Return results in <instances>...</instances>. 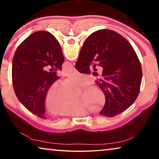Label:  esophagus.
<instances>
[{
  "label": "esophagus",
  "instance_id": "34e87169",
  "mask_svg": "<svg viewBox=\"0 0 159 159\" xmlns=\"http://www.w3.org/2000/svg\"><path fill=\"white\" fill-rule=\"evenodd\" d=\"M77 71H78L75 68H73V69H72V71H71V72H73V73H76V72H77Z\"/></svg>",
  "mask_w": 159,
  "mask_h": 159
}]
</instances>
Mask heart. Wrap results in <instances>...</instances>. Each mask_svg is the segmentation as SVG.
I'll list each match as a JSON object with an SVG mask.
<instances>
[{
    "mask_svg": "<svg viewBox=\"0 0 159 159\" xmlns=\"http://www.w3.org/2000/svg\"><path fill=\"white\" fill-rule=\"evenodd\" d=\"M93 83L90 76L74 73L61 84L55 83L50 86L44 99L47 112L51 116H82L93 109L99 110L105 104L104 93L95 86H92L83 93L81 98H77L78 88H85Z\"/></svg>",
    "mask_w": 159,
    "mask_h": 159,
    "instance_id": "1",
    "label": "heart"
}]
</instances>
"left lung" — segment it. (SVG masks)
Returning <instances> with one entry per match:
<instances>
[{"mask_svg": "<svg viewBox=\"0 0 159 159\" xmlns=\"http://www.w3.org/2000/svg\"><path fill=\"white\" fill-rule=\"evenodd\" d=\"M64 56L60 45L50 32H34L19 45L13 57L12 78L15 95L32 114L45 118L44 99L61 70ZM50 66L49 72L44 68Z\"/></svg>", "mask_w": 159, "mask_h": 159, "instance_id": "obj_1", "label": "left lung"}]
</instances>
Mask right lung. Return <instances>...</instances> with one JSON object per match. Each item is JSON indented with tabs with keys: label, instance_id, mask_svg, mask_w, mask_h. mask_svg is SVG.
<instances>
[{
	"label": "right lung",
	"instance_id": "obj_1",
	"mask_svg": "<svg viewBox=\"0 0 159 159\" xmlns=\"http://www.w3.org/2000/svg\"><path fill=\"white\" fill-rule=\"evenodd\" d=\"M93 62L103 68L96 81L106 98L99 114L115 116L129 108L139 95L142 71L138 55L121 35L101 29L85 40L75 67L80 73L90 74Z\"/></svg>",
	"mask_w": 159,
	"mask_h": 159
}]
</instances>
